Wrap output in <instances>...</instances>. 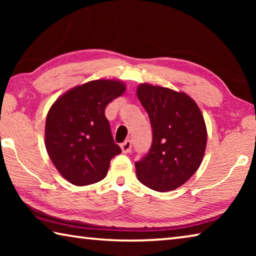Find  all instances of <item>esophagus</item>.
<instances>
[{
	"label": "esophagus",
	"instance_id": "34e87169",
	"mask_svg": "<svg viewBox=\"0 0 256 256\" xmlns=\"http://www.w3.org/2000/svg\"><path fill=\"white\" fill-rule=\"evenodd\" d=\"M120 149H122V151L124 154H128L131 152L132 150V142L131 140H125L122 144H120Z\"/></svg>",
	"mask_w": 256,
	"mask_h": 256
}]
</instances>
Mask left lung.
<instances>
[{
  "label": "left lung",
  "instance_id": "8db88e82",
  "mask_svg": "<svg viewBox=\"0 0 256 256\" xmlns=\"http://www.w3.org/2000/svg\"><path fill=\"white\" fill-rule=\"evenodd\" d=\"M136 94L152 128L149 152L136 162L138 180L158 192L172 190L200 167L206 146L204 118L184 92L141 84Z\"/></svg>",
  "mask_w": 256,
  "mask_h": 256
}]
</instances>
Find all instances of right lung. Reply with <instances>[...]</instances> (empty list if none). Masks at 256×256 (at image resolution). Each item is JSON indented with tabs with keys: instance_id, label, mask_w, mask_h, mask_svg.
Here are the masks:
<instances>
[{
	"instance_id": "1",
	"label": "right lung",
	"mask_w": 256,
	"mask_h": 256,
	"mask_svg": "<svg viewBox=\"0 0 256 256\" xmlns=\"http://www.w3.org/2000/svg\"><path fill=\"white\" fill-rule=\"evenodd\" d=\"M125 92L118 80H94L60 96L47 114L45 146L56 170L70 183L84 186L105 178L114 142L106 106Z\"/></svg>"
}]
</instances>
